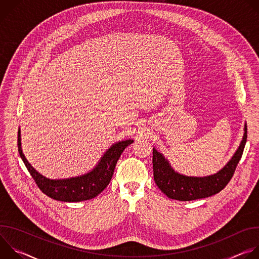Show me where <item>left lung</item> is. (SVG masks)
Segmentation results:
<instances>
[{
    "label": "left lung",
    "instance_id": "1",
    "mask_svg": "<svg viewBox=\"0 0 259 259\" xmlns=\"http://www.w3.org/2000/svg\"><path fill=\"white\" fill-rule=\"evenodd\" d=\"M246 141L247 126L245 124L243 139L233 158L217 173L204 177L187 176L176 172L168 160L154 147L153 169L155 182L168 198L173 200L193 201L211 197L224 190L232 179L242 158Z\"/></svg>",
    "mask_w": 259,
    "mask_h": 259
}]
</instances>
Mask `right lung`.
<instances>
[{
    "mask_svg": "<svg viewBox=\"0 0 259 259\" xmlns=\"http://www.w3.org/2000/svg\"><path fill=\"white\" fill-rule=\"evenodd\" d=\"M132 142L133 139H127L113 144L101 157L98 164L84 175L66 179H49L35 171L25 159L21 150L20 130L17 139L19 155L36 186L51 199L62 202H81L98 196L112 179L116 164L123 151Z\"/></svg>",
    "mask_w": 259,
    "mask_h": 259,
    "instance_id": "1",
    "label": "right lung"
}]
</instances>
